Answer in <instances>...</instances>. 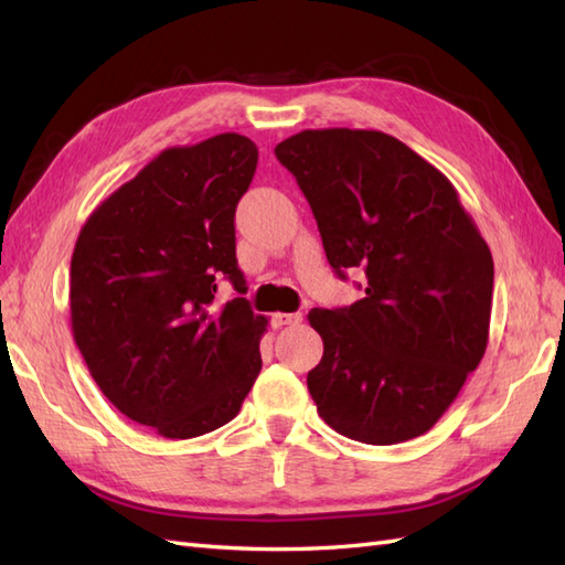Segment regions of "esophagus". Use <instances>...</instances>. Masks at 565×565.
<instances>
[{"label":"esophagus","mask_w":565,"mask_h":565,"mask_svg":"<svg viewBox=\"0 0 565 565\" xmlns=\"http://www.w3.org/2000/svg\"><path fill=\"white\" fill-rule=\"evenodd\" d=\"M303 320L301 313H276L271 318V326L274 328H284V326H298V322Z\"/></svg>","instance_id":"34e87169"}]
</instances>
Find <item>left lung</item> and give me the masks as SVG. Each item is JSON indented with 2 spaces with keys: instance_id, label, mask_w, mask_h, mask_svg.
Returning <instances> with one entry per match:
<instances>
[{
  "instance_id": "obj_1",
  "label": "left lung",
  "mask_w": 565,
  "mask_h": 565,
  "mask_svg": "<svg viewBox=\"0 0 565 565\" xmlns=\"http://www.w3.org/2000/svg\"><path fill=\"white\" fill-rule=\"evenodd\" d=\"M318 221L330 267L366 274L364 298L313 308L318 415L364 444L425 435L481 364L493 255L437 167L381 130H301L276 146Z\"/></svg>"
}]
</instances>
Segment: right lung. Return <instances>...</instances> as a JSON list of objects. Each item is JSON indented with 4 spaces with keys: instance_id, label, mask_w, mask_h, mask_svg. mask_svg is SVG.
Segmentation results:
<instances>
[{
    "instance_id": "right-lung-1",
    "label": "right lung",
    "mask_w": 565,
    "mask_h": 565,
    "mask_svg": "<svg viewBox=\"0 0 565 565\" xmlns=\"http://www.w3.org/2000/svg\"><path fill=\"white\" fill-rule=\"evenodd\" d=\"M257 154L239 134L162 150L94 209L72 252L84 364L118 411L167 439L231 423L259 376L267 318L243 296L213 303L221 276L247 291L235 209Z\"/></svg>"
}]
</instances>
